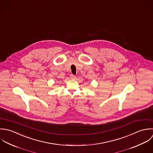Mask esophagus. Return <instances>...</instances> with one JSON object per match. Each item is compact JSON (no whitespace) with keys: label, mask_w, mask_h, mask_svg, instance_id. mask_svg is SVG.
Instances as JSON below:
<instances>
[{"label":"esophagus","mask_w":153,"mask_h":153,"mask_svg":"<svg viewBox=\"0 0 153 153\" xmlns=\"http://www.w3.org/2000/svg\"><path fill=\"white\" fill-rule=\"evenodd\" d=\"M70 79H75L76 78V76L74 74H70Z\"/></svg>","instance_id":"34e87169"}]
</instances>
